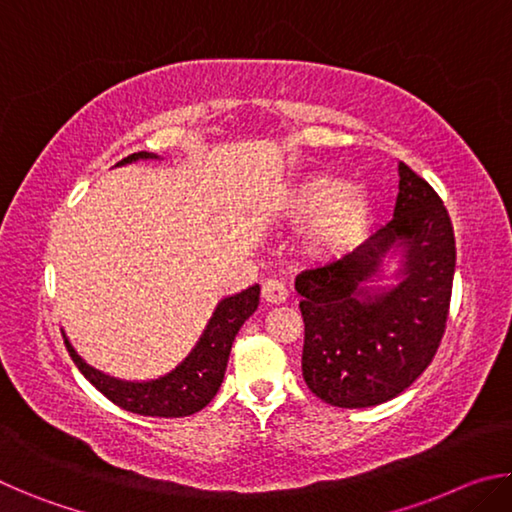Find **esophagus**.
I'll list each match as a JSON object with an SVG mask.
<instances>
[{
  "label": "esophagus",
  "instance_id": "34e87169",
  "mask_svg": "<svg viewBox=\"0 0 512 512\" xmlns=\"http://www.w3.org/2000/svg\"><path fill=\"white\" fill-rule=\"evenodd\" d=\"M289 291L280 280H266L262 284V298L268 302V305H280V302L287 300Z\"/></svg>",
  "mask_w": 512,
  "mask_h": 512
}]
</instances>
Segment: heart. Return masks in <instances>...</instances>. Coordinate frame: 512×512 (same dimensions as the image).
Segmentation results:
<instances>
[{"label": "heart", "instance_id": "1", "mask_svg": "<svg viewBox=\"0 0 512 512\" xmlns=\"http://www.w3.org/2000/svg\"><path fill=\"white\" fill-rule=\"evenodd\" d=\"M284 212L291 219H311L323 214L316 225V239L325 250H343L366 230L372 216L368 192L345 185L334 176H311L284 198Z\"/></svg>", "mask_w": 512, "mask_h": 512}]
</instances>
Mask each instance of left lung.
Masks as SVG:
<instances>
[{"instance_id":"1","label":"left lung","mask_w":512,"mask_h":512,"mask_svg":"<svg viewBox=\"0 0 512 512\" xmlns=\"http://www.w3.org/2000/svg\"><path fill=\"white\" fill-rule=\"evenodd\" d=\"M393 219L336 262L296 277L305 320L302 377L341 409L406 391L436 357L452 300L456 241L443 198L400 162ZM391 245H404L405 280L372 297L360 289Z\"/></svg>"}]
</instances>
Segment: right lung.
<instances>
[{"instance_id": "1", "label": "right lung", "mask_w": 512, "mask_h": 512, "mask_svg": "<svg viewBox=\"0 0 512 512\" xmlns=\"http://www.w3.org/2000/svg\"><path fill=\"white\" fill-rule=\"evenodd\" d=\"M140 158H155V155L140 151L119 160L117 164H126ZM257 305V284L237 293V296L221 300L192 354L176 370L169 372L167 377L144 381V384H131V381H119L101 375L99 370L83 363L67 339L65 348L74 366L83 372V377L101 395H106L112 404H117L119 409L137 415H151V418H185V415L201 411L203 406L212 402V397L219 391L223 381L225 366H228L232 341H235L241 325L246 323V318L253 316Z\"/></svg>"}]
</instances>
